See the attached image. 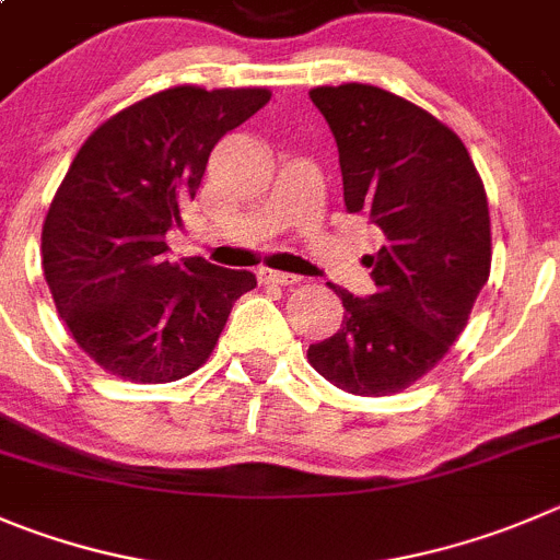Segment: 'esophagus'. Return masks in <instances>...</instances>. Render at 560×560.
Masks as SVG:
<instances>
[{"label": "esophagus", "mask_w": 560, "mask_h": 560, "mask_svg": "<svg viewBox=\"0 0 560 560\" xmlns=\"http://www.w3.org/2000/svg\"><path fill=\"white\" fill-rule=\"evenodd\" d=\"M259 281L262 284H298L301 281V276H292V273H281V270H270V268H262L259 270Z\"/></svg>", "instance_id": "1"}]
</instances>
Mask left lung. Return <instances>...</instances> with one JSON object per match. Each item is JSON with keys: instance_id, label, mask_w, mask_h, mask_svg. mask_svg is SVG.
Returning a JSON list of instances; mask_svg holds the SVG:
<instances>
[{"instance_id": "obj_1", "label": "left lung", "mask_w": 560, "mask_h": 560, "mask_svg": "<svg viewBox=\"0 0 560 560\" xmlns=\"http://www.w3.org/2000/svg\"><path fill=\"white\" fill-rule=\"evenodd\" d=\"M339 151L342 196L384 232L375 292L342 298L334 337L310 364L351 395L409 389L451 351L492 268L489 201L467 145L428 109L375 85L312 88Z\"/></svg>"}]
</instances>
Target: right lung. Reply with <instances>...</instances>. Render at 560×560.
<instances>
[{
    "mask_svg": "<svg viewBox=\"0 0 560 560\" xmlns=\"http://www.w3.org/2000/svg\"><path fill=\"white\" fill-rule=\"evenodd\" d=\"M270 102L268 88L174 85L129 104L77 151L40 232L44 276L74 342L109 375L165 384L215 351L248 270L165 259L209 151Z\"/></svg>",
    "mask_w": 560,
    "mask_h": 560,
    "instance_id": "1",
    "label": "right lung"
}]
</instances>
